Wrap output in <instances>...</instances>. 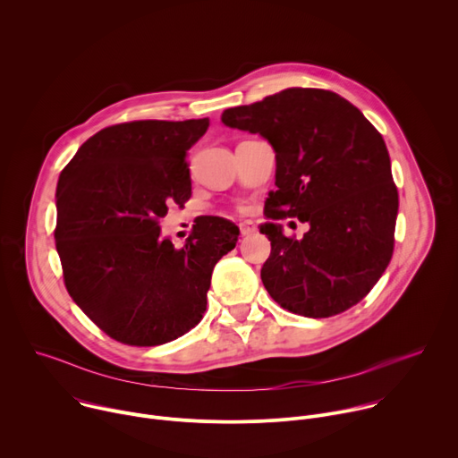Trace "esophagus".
<instances>
[{
  "label": "esophagus",
  "mask_w": 458,
  "mask_h": 458,
  "mask_svg": "<svg viewBox=\"0 0 458 458\" xmlns=\"http://www.w3.org/2000/svg\"><path fill=\"white\" fill-rule=\"evenodd\" d=\"M239 230H241V235H251L255 232V226L251 221H241Z\"/></svg>",
  "instance_id": "obj_1"
}]
</instances>
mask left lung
Listing matches in <instances>:
<instances>
[{
  "instance_id": "left-lung-1",
  "label": "left lung",
  "mask_w": 458,
  "mask_h": 458,
  "mask_svg": "<svg viewBox=\"0 0 458 458\" xmlns=\"http://www.w3.org/2000/svg\"><path fill=\"white\" fill-rule=\"evenodd\" d=\"M230 128L263 136L276 150V190L260 225L272 242L260 279L276 302L320 318L362 301L387 268L399 193L386 143L362 112L335 92L286 89L223 112ZM310 225L302 240L276 223Z\"/></svg>"
}]
</instances>
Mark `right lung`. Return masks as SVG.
Masks as SVG:
<instances>
[{
    "label": "right lung",
    "mask_w": 458,
    "mask_h": 458,
    "mask_svg": "<svg viewBox=\"0 0 458 458\" xmlns=\"http://www.w3.org/2000/svg\"><path fill=\"white\" fill-rule=\"evenodd\" d=\"M208 117L132 121L99 130L63 168L55 250L64 286L85 315L130 346L170 343L203 318L217 260L239 228L205 217L182 248L159 219L191 195L188 150Z\"/></svg>",
    "instance_id": "add662e5"
}]
</instances>
